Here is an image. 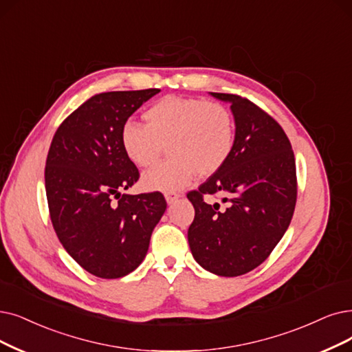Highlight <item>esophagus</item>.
<instances>
[{"label": "esophagus", "mask_w": 352, "mask_h": 352, "mask_svg": "<svg viewBox=\"0 0 352 352\" xmlns=\"http://www.w3.org/2000/svg\"><path fill=\"white\" fill-rule=\"evenodd\" d=\"M164 198H166L167 204H173L179 198V193H170V192H168V193L164 195Z\"/></svg>", "instance_id": "obj_1"}]
</instances>
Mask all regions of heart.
<instances>
[{"mask_svg":"<svg viewBox=\"0 0 352 352\" xmlns=\"http://www.w3.org/2000/svg\"><path fill=\"white\" fill-rule=\"evenodd\" d=\"M146 125L125 122L121 147L131 163L150 167L167 144L170 159L143 176L148 190L176 192L196 175L210 176L225 164L235 144V120L230 108L204 98L167 95L144 112Z\"/></svg>","mask_w":352,"mask_h":352,"instance_id":"obj_1","label":"heart"}]
</instances>
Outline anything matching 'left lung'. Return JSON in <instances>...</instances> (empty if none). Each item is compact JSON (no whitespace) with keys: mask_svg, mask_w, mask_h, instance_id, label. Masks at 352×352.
<instances>
[{"mask_svg":"<svg viewBox=\"0 0 352 352\" xmlns=\"http://www.w3.org/2000/svg\"><path fill=\"white\" fill-rule=\"evenodd\" d=\"M231 102L235 144L225 164L188 192L193 258L205 270L235 277L254 270L282 240L298 198L296 162L280 124L247 98L210 92ZM205 195L219 201L208 203Z\"/></svg>","mask_w":352,"mask_h":352,"instance_id":"1","label":"left lung"}]
</instances>
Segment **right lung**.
<instances>
[{"mask_svg":"<svg viewBox=\"0 0 352 352\" xmlns=\"http://www.w3.org/2000/svg\"><path fill=\"white\" fill-rule=\"evenodd\" d=\"M159 92L96 94L53 135L45 168L50 219L69 256L96 277L118 278L134 272L166 210L160 192L121 195L140 177L121 147V129Z\"/></svg>","mask_w":352,"mask_h":352,"instance_id":"obj_1","label":"right lung"}]
</instances>
